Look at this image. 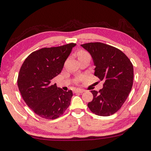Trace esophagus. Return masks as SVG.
<instances>
[{"instance_id":"1","label":"esophagus","mask_w":151,"mask_h":151,"mask_svg":"<svg viewBox=\"0 0 151 151\" xmlns=\"http://www.w3.org/2000/svg\"><path fill=\"white\" fill-rule=\"evenodd\" d=\"M73 92H74V93H77V92L83 93V92H84V90H82V89H75V90H74Z\"/></svg>"}]
</instances>
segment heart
Masks as SVG:
<instances>
[{"label": "heart", "instance_id": "b5f03b06", "mask_svg": "<svg viewBox=\"0 0 151 151\" xmlns=\"http://www.w3.org/2000/svg\"><path fill=\"white\" fill-rule=\"evenodd\" d=\"M77 57H78V59L79 61L82 59H88L90 60V58H91V57H90V55L89 54V53H88L86 51L83 50V49H81V50L78 51ZM83 77L79 78L78 79V81L81 80V79H83Z\"/></svg>", "mask_w": 151, "mask_h": 151}]
</instances>
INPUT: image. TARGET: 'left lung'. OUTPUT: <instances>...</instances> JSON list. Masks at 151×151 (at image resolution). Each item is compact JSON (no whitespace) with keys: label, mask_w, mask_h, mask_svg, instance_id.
Instances as JSON below:
<instances>
[{"label":"left lung","mask_w":151,"mask_h":151,"mask_svg":"<svg viewBox=\"0 0 151 151\" xmlns=\"http://www.w3.org/2000/svg\"><path fill=\"white\" fill-rule=\"evenodd\" d=\"M81 46L91 55L96 66L94 75L104 82L99 91H91L93 100L88 107L98 116H111L121 108L132 88V63L119 49L105 43H88Z\"/></svg>","instance_id":"8db88e82"}]
</instances>
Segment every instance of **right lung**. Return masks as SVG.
<instances>
[{
    "label": "right lung",
    "mask_w": 151,
    "mask_h": 151,
    "mask_svg": "<svg viewBox=\"0 0 151 151\" xmlns=\"http://www.w3.org/2000/svg\"><path fill=\"white\" fill-rule=\"evenodd\" d=\"M76 45L40 49L29 55L22 65L17 81L19 90L29 108L42 118H58L70 105L72 90L63 91L51 81L61 73Z\"/></svg>",
    "instance_id": "right-lung-1"
}]
</instances>
